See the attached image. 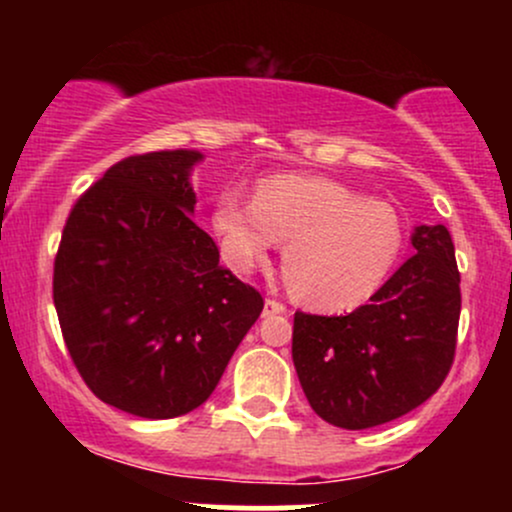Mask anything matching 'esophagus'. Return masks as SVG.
<instances>
[{
	"mask_svg": "<svg viewBox=\"0 0 512 512\" xmlns=\"http://www.w3.org/2000/svg\"><path fill=\"white\" fill-rule=\"evenodd\" d=\"M281 313H286V305H284V303L274 301V298H267V301H264V310H262L264 317H269V315H281Z\"/></svg>",
	"mask_w": 512,
	"mask_h": 512,
	"instance_id": "1",
	"label": "esophagus"
}]
</instances>
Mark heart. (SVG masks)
Returning <instances> with one entry per match:
<instances>
[{
  "label": "heart",
  "instance_id": "1",
  "mask_svg": "<svg viewBox=\"0 0 512 512\" xmlns=\"http://www.w3.org/2000/svg\"><path fill=\"white\" fill-rule=\"evenodd\" d=\"M221 260L250 274L284 243V267L298 301L344 313L370 301L402 252V223L390 204L361 197L325 175H272L255 202L226 187L211 207Z\"/></svg>",
  "mask_w": 512,
  "mask_h": 512
}]
</instances>
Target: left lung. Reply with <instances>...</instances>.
<instances>
[{
  "label": "left lung",
  "mask_w": 512,
  "mask_h": 512,
  "mask_svg": "<svg viewBox=\"0 0 512 512\" xmlns=\"http://www.w3.org/2000/svg\"><path fill=\"white\" fill-rule=\"evenodd\" d=\"M411 255L339 317L293 315V366L327 424L361 431L399 419L443 385L460 322V272L445 226H416Z\"/></svg>",
  "instance_id": "left-lung-1"
}]
</instances>
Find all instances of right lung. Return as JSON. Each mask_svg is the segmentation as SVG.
Instances as JSON below:
<instances>
[{
	"mask_svg": "<svg viewBox=\"0 0 512 512\" xmlns=\"http://www.w3.org/2000/svg\"><path fill=\"white\" fill-rule=\"evenodd\" d=\"M195 149L115 163L74 204L55 260L74 366L110 407L173 419L209 399L264 303L195 216Z\"/></svg>",
	"mask_w": 512,
	"mask_h": 512,
	"instance_id": "right-lung-1",
	"label": "right lung"
}]
</instances>
